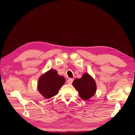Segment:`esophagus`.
I'll use <instances>...</instances> for the list:
<instances>
[{"instance_id":"34e87169","label":"esophagus","mask_w":135,"mask_h":135,"mask_svg":"<svg viewBox=\"0 0 135 135\" xmlns=\"http://www.w3.org/2000/svg\"><path fill=\"white\" fill-rule=\"evenodd\" d=\"M73 82V79H69L68 80H67V83L68 84H72V83Z\"/></svg>"}]
</instances>
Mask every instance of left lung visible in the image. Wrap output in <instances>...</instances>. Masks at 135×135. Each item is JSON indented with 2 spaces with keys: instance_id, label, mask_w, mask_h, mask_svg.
I'll return each instance as SVG.
<instances>
[{
  "instance_id": "8db88e82",
  "label": "left lung",
  "mask_w": 135,
  "mask_h": 135,
  "mask_svg": "<svg viewBox=\"0 0 135 135\" xmlns=\"http://www.w3.org/2000/svg\"><path fill=\"white\" fill-rule=\"evenodd\" d=\"M73 85L79 92V96L84 100L91 98L97 91V84L95 80L88 73H84L80 79L74 80Z\"/></svg>"
}]
</instances>
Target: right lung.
I'll return each instance as SVG.
<instances>
[{"label": "right lung", "mask_w": 135, "mask_h": 135, "mask_svg": "<svg viewBox=\"0 0 135 135\" xmlns=\"http://www.w3.org/2000/svg\"><path fill=\"white\" fill-rule=\"evenodd\" d=\"M65 80V78L59 75L56 70L51 69L39 77L37 90L45 99H50L58 94Z\"/></svg>", "instance_id": "obj_1"}]
</instances>
